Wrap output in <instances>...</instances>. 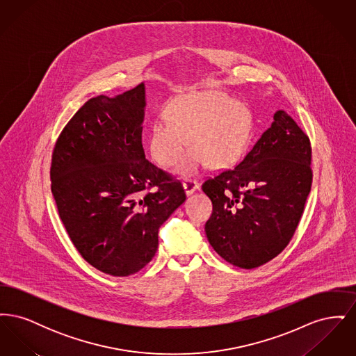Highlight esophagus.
I'll list each match as a JSON object with an SVG mask.
<instances>
[{
  "label": "esophagus",
  "instance_id": "obj_1",
  "mask_svg": "<svg viewBox=\"0 0 356 356\" xmlns=\"http://www.w3.org/2000/svg\"><path fill=\"white\" fill-rule=\"evenodd\" d=\"M183 186H184V191H186V195L189 196V195H192L195 191L199 189V183L195 181V180H186V181L183 183Z\"/></svg>",
  "mask_w": 356,
  "mask_h": 356
}]
</instances>
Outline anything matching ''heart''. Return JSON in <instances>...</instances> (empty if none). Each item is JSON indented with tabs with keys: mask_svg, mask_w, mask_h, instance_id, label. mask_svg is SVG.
<instances>
[{
	"mask_svg": "<svg viewBox=\"0 0 356 356\" xmlns=\"http://www.w3.org/2000/svg\"><path fill=\"white\" fill-rule=\"evenodd\" d=\"M165 116L153 121L148 149L156 164L172 168L181 160L191 141L193 149L177 170L184 177L199 173L208 164L212 168L235 164L248 141L247 111L220 92L179 96L167 105Z\"/></svg>",
	"mask_w": 356,
	"mask_h": 356,
	"instance_id": "1",
	"label": "heart"
}]
</instances>
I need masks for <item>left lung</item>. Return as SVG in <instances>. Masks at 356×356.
Wrapping results in <instances>:
<instances>
[{
	"mask_svg": "<svg viewBox=\"0 0 356 356\" xmlns=\"http://www.w3.org/2000/svg\"><path fill=\"white\" fill-rule=\"evenodd\" d=\"M311 144L284 111L232 170L203 184L213 209L209 244L228 263L251 270L287 247L311 191Z\"/></svg>",
	"mask_w": 356,
	"mask_h": 356,
	"instance_id": "obj_1",
	"label": "left lung"
}]
</instances>
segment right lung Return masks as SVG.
I'll return each mask as SVG.
<instances>
[{
	"label": "right lung",
	"instance_id": "obj_1",
	"mask_svg": "<svg viewBox=\"0 0 356 356\" xmlns=\"http://www.w3.org/2000/svg\"><path fill=\"white\" fill-rule=\"evenodd\" d=\"M145 106L144 83L88 100L51 156V193L73 245L112 276L132 275L152 260L160 225L186 202L181 183L145 159Z\"/></svg>",
	"mask_w": 356,
	"mask_h": 356
}]
</instances>
